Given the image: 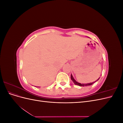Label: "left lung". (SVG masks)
<instances>
[{
	"label": "left lung",
	"instance_id": "left-lung-1",
	"mask_svg": "<svg viewBox=\"0 0 123 123\" xmlns=\"http://www.w3.org/2000/svg\"><path fill=\"white\" fill-rule=\"evenodd\" d=\"M71 80H72V81H73V83H74V84L77 85H78V86H90V85H92L95 82V81H94V82L90 83H88V84H86L79 83L77 82V81L73 79V76H72V74H71ZM99 79H99H98L97 80H98ZM97 80H96V81H97Z\"/></svg>",
	"mask_w": 123,
	"mask_h": 123
}]
</instances>
